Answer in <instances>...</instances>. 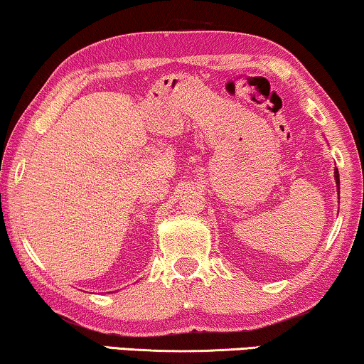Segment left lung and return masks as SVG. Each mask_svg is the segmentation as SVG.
Here are the masks:
<instances>
[{
	"instance_id": "1",
	"label": "left lung",
	"mask_w": 364,
	"mask_h": 364,
	"mask_svg": "<svg viewBox=\"0 0 364 364\" xmlns=\"http://www.w3.org/2000/svg\"><path fill=\"white\" fill-rule=\"evenodd\" d=\"M335 178H336V186H338V192H340V176H338V171H335Z\"/></svg>"
}]
</instances>
